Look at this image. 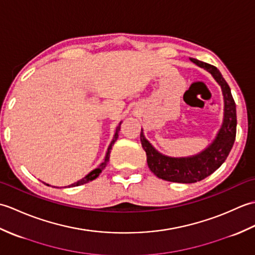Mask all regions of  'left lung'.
Instances as JSON below:
<instances>
[{
  "label": "left lung",
  "instance_id": "8db88e82",
  "mask_svg": "<svg viewBox=\"0 0 255 255\" xmlns=\"http://www.w3.org/2000/svg\"><path fill=\"white\" fill-rule=\"evenodd\" d=\"M189 60L213 75L223 92V124H221V127L213 142L197 154L174 158V156H169L159 152L144 137L142 128L140 132V141L147 153V163L151 172L162 180L185 184L202 181L220 167L226 161L235 143L237 130L236 103L231 95L229 85L227 84L219 70L211 64L202 62L197 59L189 58Z\"/></svg>",
  "mask_w": 255,
  "mask_h": 255
}]
</instances>
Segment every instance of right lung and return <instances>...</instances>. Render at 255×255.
Segmentation results:
<instances>
[{
    "label": "right lung",
    "mask_w": 255,
    "mask_h": 255,
    "mask_svg": "<svg viewBox=\"0 0 255 255\" xmlns=\"http://www.w3.org/2000/svg\"><path fill=\"white\" fill-rule=\"evenodd\" d=\"M122 123L123 122H121L119 123V125L117 126V128H116V131H115V134H114V137H113V140L111 141V144L108 145V149H107V152H106V155H105V159H104V161L102 162V163L96 167V169H94L93 171H91L88 175H85L83 178H81L80 181H78V182H75V183H73V184H71V185H69L68 187H74V186H79V185H83V184H85V183H89V182H91V181H93V180H95V178L99 176L101 173H102V171L105 169V166H106V164H107V162H108V160H110V156H111V151H112V148H113V145H114V143H115V141L117 140V138H118V132H119V130H121V125H122ZM46 184V183H45ZM48 186H49V184H47Z\"/></svg>",
    "instance_id": "1"
}]
</instances>
